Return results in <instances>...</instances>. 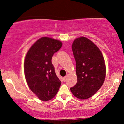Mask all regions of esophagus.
Here are the masks:
<instances>
[{"label": "esophagus", "mask_w": 124, "mask_h": 124, "mask_svg": "<svg viewBox=\"0 0 124 124\" xmlns=\"http://www.w3.org/2000/svg\"><path fill=\"white\" fill-rule=\"evenodd\" d=\"M67 76H65L64 78H63L64 82H65V81H66V80H67Z\"/></svg>", "instance_id": "esophagus-1"}]
</instances>
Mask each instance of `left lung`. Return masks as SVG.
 Returning <instances> with one entry per match:
<instances>
[{"label": "left lung", "instance_id": "obj_1", "mask_svg": "<svg viewBox=\"0 0 124 124\" xmlns=\"http://www.w3.org/2000/svg\"><path fill=\"white\" fill-rule=\"evenodd\" d=\"M72 50L76 62L78 81L70 90L78 99H88L104 82L106 75L104 58L98 46L85 37L74 41Z\"/></svg>", "mask_w": 124, "mask_h": 124}]
</instances>
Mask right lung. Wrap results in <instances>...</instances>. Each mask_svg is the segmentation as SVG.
<instances>
[{
  "label": "right lung",
  "mask_w": 124,
  "mask_h": 124,
  "mask_svg": "<svg viewBox=\"0 0 124 124\" xmlns=\"http://www.w3.org/2000/svg\"><path fill=\"white\" fill-rule=\"evenodd\" d=\"M62 46L61 41L42 37L33 44L25 57L24 72L26 82L41 101L53 99L61 86L62 82L55 74L51 59Z\"/></svg>",
  "instance_id": "obj_1"
}]
</instances>
